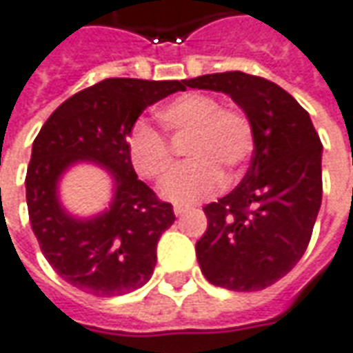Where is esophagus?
I'll return each instance as SVG.
<instances>
[{
	"label": "esophagus",
	"mask_w": 353,
	"mask_h": 353,
	"mask_svg": "<svg viewBox=\"0 0 353 353\" xmlns=\"http://www.w3.org/2000/svg\"><path fill=\"white\" fill-rule=\"evenodd\" d=\"M188 209H190L188 205H174V207H172V211H174V214H176V216L184 214V212L188 211Z\"/></svg>",
	"instance_id": "1"
}]
</instances>
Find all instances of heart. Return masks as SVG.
Masks as SVG:
<instances>
[{"label": "heart", "instance_id": "obj_1", "mask_svg": "<svg viewBox=\"0 0 353 353\" xmlns=\"http://www.w3.org/2000/svg\"><path fill=\"white\" fill-rule=\"evenodd\" d=\"M157 117L172 141L186 139L190 161L161 186V196L172 203H196L222 186V174L237 179L254 150L249 116L236 106H222L211 94L186 92L159 108ZM127 152L134 171L152 182L165 181L174 169V156L165 139L146 123L129 132Z\"/></svg>", "mask_w": 353, "mask_h": 353}]
</instances>
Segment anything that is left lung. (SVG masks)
<instances>
[{
    "instance_id": "left-lung-1",
    "label": "left lung",
    "mask_w": 353,
    "mask_h": 353,
    "mask_svg": "<svg viewBox=\"0 0 353 353\" xmlns=\"http://www.w3.org/2000/svg\"><path fill=\"white\" fill-rule=\"evenodd\" d=\"M222 91L249 116L254 131L249 171L236 190L205 205L207 230L197 262L212 285L261 291L301 261L321 207V141L308 112L270 79L243 72L184 81Z\"/></svg>"
}]
</instances>
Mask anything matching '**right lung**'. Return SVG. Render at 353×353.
<instances>
[{
    "mask_svg": "<svg viewBox=\"0 0 353 353\" xmlns=\"http://www.w3.org/2000/svg\"><path fill=\"white\" fill-rule=\"evenodd\" d=\"M176 91L186 83L110 77L62 102L37 132L26 171L30 224L52 270L79 291L117 296L154 274L174 212L137 179L127 137L150 104ZM79 159L106 166L117 181L109 211L89 221L70 217L56 197L60 174Z\"/></svg>",
    "mask_w": 353,
    "mask_h": 353,
    "instance_id": "1",
    "label": "right lung"
}]
</instances>
